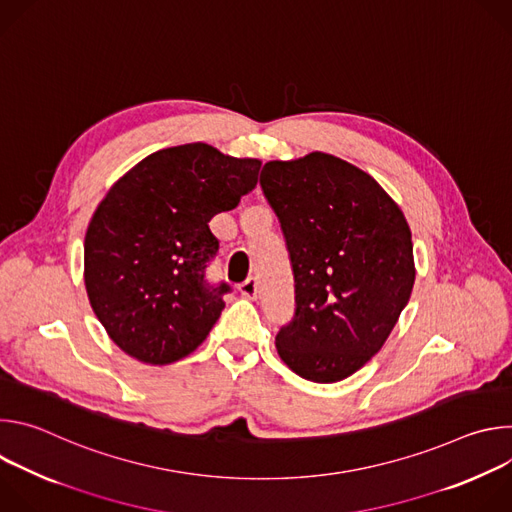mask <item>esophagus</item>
<instances>
[{
    "mask_svg": "<svg viewBox=\"0 0 512 512\" xmlns=\"http://www.w3.org/2000/svg\"><path fill=\"white\" fill-rule=\"evenodd\" d=\"M239 291H241V296H243V298H247V300H255V298H257V294H259L255 277L245 279V281L239 285Z\"/></svg>",
    "mask_w": 512,
    "mask_h": 512,
    "instance_id": "esophagus-1",
    "label": "esophagus"
}]
</instances>
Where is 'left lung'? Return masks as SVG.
Returning a JSON list of instances; mask_svg holds the SVG:
<instances>
[{
    "mask_svg": "<svg viewBox=\"0 0 512 512\" xmlns=\"http://www.w3.org/2000/svg\"><path fill=\"white\" fill-rule=\"evenodd\" d=\"M261 188L296 281L277 354L302 379L338 383L383 348L411 298V229L373 176L324 152L267 162Z\"/></svg>",
    "mask_w": 512,
    "mask_h": 512,
    "instance_id": "obj_1",
    "label": "left lung"
}]
</instances>
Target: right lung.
<instances>
[{"mask_svg":"<svg viewBox=\"0 0 512 512\" xmlns=\"http://www.w3.org/2000/svg\"><path fill=\"white\" fill-rule=\"evenodd\" d=\"M259 168L198 141L150 154L109 188L85 235V287L125 354L162 367L206 340L229 291L204 281L218 249L208 223L255 188Z\"/></svg>","mask_w":512,"mask_h":512,"instance_id":"right-lung-1","label":"right lung"}]
</instances>
